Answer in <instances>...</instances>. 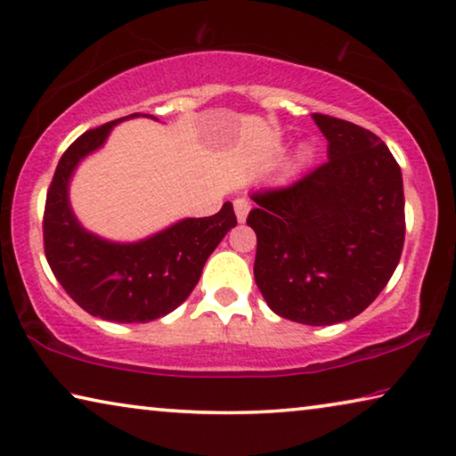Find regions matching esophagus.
Returning a JSON list of instances; mask_svg holds the SVG:
<instances>
[{"mask_svg":"<svg viewBox=\"0 0 456 456\" xmlns=\"http://www.w3.org/2000/svg\"><path fill=\"white\" fill-rule=\"evenodd\" d=\"M233 208H235V216H237V221L243 223L245 219H248L251 205H249V202L245 200V199H237V200L233 202Z\"/></svg>","mask_w":456,"mask_h":456,"instance_id":"34e87169","label":"esophagus"}]
</instances>
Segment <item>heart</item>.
<instances>
[{"instance_id": "heart-1", "label": "heart", "mask_w": 456, "mask_h": 456, "mask_svg": "<svg viewBox=\"0 0 456 456\" xmlns=\"http://www.w3.org/2000/svg\"><path fill=\"white\" fill-rule=\"evenodd\" d=\"M298 158H300L302 162L308 160V158H310V148H308V146H302V148L298 150Z\"/></svg>"}]
</instances>
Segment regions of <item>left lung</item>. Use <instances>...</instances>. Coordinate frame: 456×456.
<instances>
[{"label":"left lung","mask_w":456,"mask_h":456,"mask_svg":"<svg viewBox=\"0 0 456 456\" xmlns=\"http://www.w3.org/2000/svg\"><path fill=\"white\" fill-rule=\"evenodd\" d=\"M329 162L288 189L254 194V276L273 313L327 327L378 298L403 248V183L392 151L370 129L313 113Z\"/></svg>","instance_id":"8db88e82"}]
</instances>
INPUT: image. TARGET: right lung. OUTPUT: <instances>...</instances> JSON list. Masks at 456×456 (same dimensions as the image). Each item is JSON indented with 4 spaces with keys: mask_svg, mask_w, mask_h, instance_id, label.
<instances>
[{
    "mask_svg": "<svg viewBox=\"0 0 456 456\" xmlns=\"http://www.w3.org/2000/svg\"><path fill=\"white\" fill-rule=\"evenodd\" d=\"M134 113L83 134L56 166L45 211V251L61 286L78 306L111 322H150L189 298L208 256L237 225L233 205L213 216H186L137 241H111L77 219L70 180L86 156L105 146L111 129Z\"/></svg>",
    "mask_w": 456,
    "mask_h": 456,
    "instance_id": "1",
    "label": "right lung"
}]
</instances>
